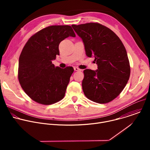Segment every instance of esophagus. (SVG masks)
I'll return each mask as SVG.
<instances>
[{
    "label": "esophagus",
    "mask_w": 150,
    "mask_h": 150,
    "mask_svg": "<svg viewBox=\"0 0 150 150\" xmlns=\"http://www.w3.org/2000/svg\"><path fill=\"white\" fill-rule=\"evenodd\" d=\"M74 71H81L80 69H79L78 68H77V67H74Z\"/></svg>",
    "instance_id": "obj_1"
}]
</instances>
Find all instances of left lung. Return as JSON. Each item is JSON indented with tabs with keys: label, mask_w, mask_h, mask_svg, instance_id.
Returning a JSON list of instances; mask_svg holds the SVG:
<instances>
[{
	"label": "left lung",
	"mask_w": 150,
	"mask_h": 150,
	"mask_svg": "<svg viewBox=\"0 0 150 150\" xmlns=\"http://www.w3.org/2000/svg\"><path fill=\"white\" fill-rule=\"evenodd\" d=\"M82 39L85 53L94 57L98 69H85L82 86L85 96L98 103L117 97L130 76V65L122 41L111 30L98 23L72 25Z\"/></svg>",
	"instance_id": "1"
}]
</instances>
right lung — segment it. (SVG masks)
<instances>
[{
	"mask_svg": "<svg viewBox=\"0 0 150 150\" xmlns=\"http://www.w3.org/2000/svg\"><path fill=\"white\" fill-rule=\"evenodd\" d=\"M75 34L69 25H53L40 30L28 40L19 58L18 79L25 93L38 103L54 104L65 96L72 67H55L60 42Z\"/></svg>",
	"mask_w": 150,
	"mask_h": 150,
	"instance_id": "add662e5",
	"label": "right lung"
}]
</instances>
